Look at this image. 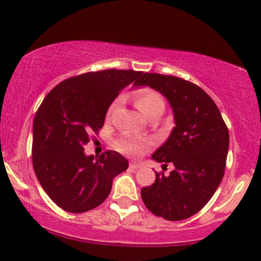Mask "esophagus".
Instances as JSON below:
<instances>
[{"label": "esophagus", "instance_id": "obj_1", "mask_svg": "<svg viewBox=\"0 0 261 261\" xmlns=\"http://www.w3.org/2000/svg\"><path fill=\"white\" fill-rule=\"evenodd\" d=\"M140 167H141V165L137 164V162H132V164L129 165V168L133 169V171H135V169H138V168H140Z\"/></svg>", "mask_w": 261, "mask_h": 261}]
</instances>
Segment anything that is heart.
I'll return each instance as SVG.
<instances>
[{"mask_svg": "<svg viewBox=\"0 0 261 261\" xmlns=\"http://www.w3.org/2000/svg\"><path fill=\"white\" fill-rule=\"evenodd\" d=\"M134 100L137 107L147 116V118L154 112L164 111V99H162V96L156 92V90H154L152 88L139 89L138 92L135 93ZM119 102L120 100L116 99L113 101L111 106H109L107 111V118L112 115V113L114 112V109L116 108V106L119 105ZM149 146L150 142L147 141V140L133 137V135L129 134H124L115 141V148L118 149L120 153L134 158L140 156L141 154L145 153L146 150L149 148Z\"/></svg>", "mask_w": 261, "mask_h": 261, "instance_id": "1", "label": "heart"}]
</instances>
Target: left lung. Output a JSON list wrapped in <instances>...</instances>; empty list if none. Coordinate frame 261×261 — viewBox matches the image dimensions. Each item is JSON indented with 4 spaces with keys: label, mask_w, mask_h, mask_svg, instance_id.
<instances>
[{
    "label": "left lung",
    "mask_w": 261,
    "mask_h": 261,
    "mask_svg": "<svg viewBox=\"0 0 261 261\" xmlns=\"http://www.w3.org/2000/svg\"><path fill=\"white\" fill-rule=\"evenodd\" d=\"M134 86H149L166 96L174 113L175 127L152 159L174 169L155 172L152 186L141 198L156 217L179 221L198 213L220 185L229 146L227 126L208 94L184 79L145 73Z\"/></svg>",
    "instance_id": "8db88e82"
}]
</instances>
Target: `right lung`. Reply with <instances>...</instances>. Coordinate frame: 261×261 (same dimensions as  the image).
<instances>
[{
    "label": "right lung",
    "mask_w": 261,
    "mask_h": 261,
    "mask_svg": "<svg viewBox=\"0 0 261 261\" xmlns=\"http://www.w3.org/2000/svg\"><path fill=\"white\" fill-rule=\"evenodd\" d=\"M142 71L106 69L67 79L37 109L33 124V167L41 186L59 207L84 213L102 203L113 179L128 168L115 150L94 159L85 146L105 123L106 113L124 87Z\"/></svg>",
    "instance_id": "obj_1"
}]
</instances>
